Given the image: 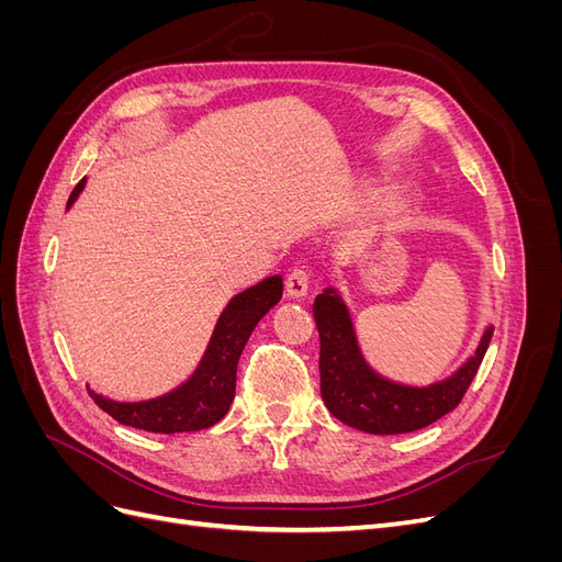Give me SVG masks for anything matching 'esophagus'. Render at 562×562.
I'll use <instances>...</instances> for the list:
<instances>
[{"label":"esophagus","mask_w":562,"mask_h":562,"mask_svg":"<svg viewBox=\"0 0 562 562\" xmlns=\"http://www.w3.org/2000/svg\"><path fill=\"white\" fill-rule=\"evenodd\" d=\"M285 291L291 297H304L310 291V271L307 267H293L291 274L285 277Z\"/></svg>","instance_id":"obj_1"}]
</instances>
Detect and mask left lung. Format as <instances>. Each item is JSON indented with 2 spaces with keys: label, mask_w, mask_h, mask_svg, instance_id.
I'll use <instances>...</instances> for the list:
<instances>
[{
  "label": "left lung",
  "mask_w": 562,
  "mask_h": 562,
  "mask_svg": "<svg viewBox=\"0 0 562 562\" xmlns=\"http://www.w3.org/2000/svg\"><path fill=\"white\" fill-rule=\"evenodd\" d=\"M312 310L321 339L323 403L339 422L366 434L417 431L454 411L479 372L492 339V328H487L479 349L452 378L431 386H403L380 378L366 366L349 314L335 291H323Z\"/></svg>",
  "instance_id": "8db88e82"
}]
</instances>
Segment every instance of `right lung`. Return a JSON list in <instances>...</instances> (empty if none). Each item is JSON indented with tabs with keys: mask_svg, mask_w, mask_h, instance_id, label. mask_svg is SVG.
<instances>
[{
	"mask_svg": "<svg viewBox=\"0 0 562 562\" xmlns=\"http://www.w3.org/2000/svg\"><path fill=\"white\" fill-rule=\"evenodd\" d=\"M87 180L77 182L67 206ZM281 277H269L236 295L220 316L211 345L194 375L171 394L143 403H114L89 391L100 411L119 424L151 434H180L209 429L229 411L236 391V366L258 321L281 300Z\"/></svg>",
	"mask_w": 562,
	"mask_h": 562,
	"instance_id": "1",
	"label": "right lung"
}]
</instances>
